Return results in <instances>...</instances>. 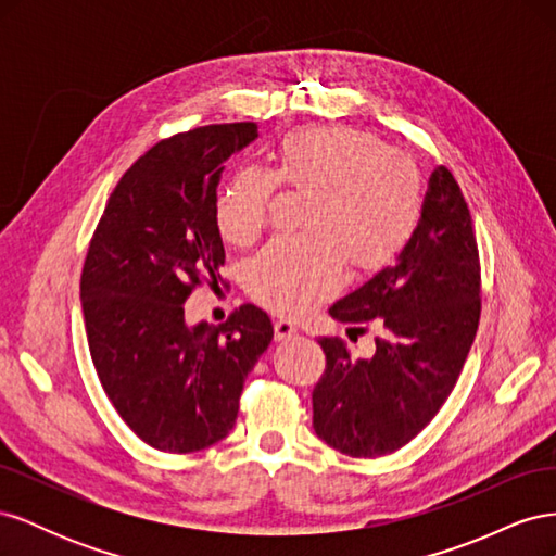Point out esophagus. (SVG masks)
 <instances>
[{
    "instance_id": "34e87169",
    "label": "esophagus",
    "mask_w": 556,
    "mask_h": 556,
    "mask_svg": "<svg viewBox=\"0 0 556 556\" xmlns=\"http://www.w3.org/2000/svg\"><path fill=\"white\" fill-rule=\"evenodd\" d=\"M274 336H276V341L294 339V336H296V327H294L292 323H288V319H278V323L274 325Z\"/></svg>"
}]
</instances>
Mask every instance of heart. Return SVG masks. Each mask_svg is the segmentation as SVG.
I'll return each mask as SVG.
<instances>
[{
  "label": "heart",
  "instance_id": "heart-1",
  "mask_svg": "<svg viewBox=\"0 0 556 556\" xmlns=\"http://www.w3.org/2000/svg\"><path fill=\"white\" fill-rule=\"evenodd\" d=\"M278 185L311 192L306 237L276 239L245 266L250 296L278 315H304L333 296L345 264L359 274L382 271L422 220V178L406 155L362 129L301 127L280 141L271 172L241 166L217 190L220 237L233 245L255 241Z\"/></svg>",
  "mask_w": 556,
  "mask_h": 556
}]
</instances>
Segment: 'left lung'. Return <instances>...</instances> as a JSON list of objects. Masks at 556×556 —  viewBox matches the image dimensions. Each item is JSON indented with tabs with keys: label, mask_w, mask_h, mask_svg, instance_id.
Segmentation results:
<instances>
[{
	"label": "left lung",
	"mask_w": 556,
	"mask_h": 556,
	"mask_svg": "<svg viewBox=\"0 0 556 556\" xmlns=\"http://www.w3.org/2000/svg\"><path fill=\"white\" fill-rule=\"evenodd\" d=\"M339 323L376 319L371 359L323 339L327 368L313 390V429L350 457H382L422 431L450 396L480 323L473 220L454 176L429 178L422 220L394 266L329 308Z\"/></svg>",
	"instance_id": "left-lung-1"
}]
</instances>
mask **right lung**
<instances>
[{"label":"right lung","mask_w":556,"mask_h":556,"mask_svg":"<svg viewBox=\"0 0 556 556\" xmlns=\"http://www.w3.org/2000/svg\"><path fill=\"white\" fill-rule=\"evenodd\" d=\"M255 139V123H229L155 143L115 185L83 264L99 382L127 427L160 452L223 441L243 382L274 339L271 319L252 304L220 327H190L182 308L201 280L223 282L217 182L225 162Z\"/></svg>","instance_id":"add662e5"}]
</instances>
